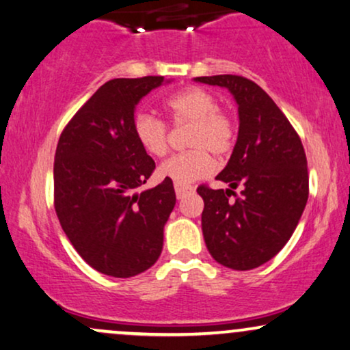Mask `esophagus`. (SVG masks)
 Wrapping results in <instances>:
<instances>
[{"label":"esophagus","mask_w":350,"mask_h":350,"mask_svg":"<svg viewBox=\"0 0 350 350\" xmlns=\"http://www.w3.org/2000/svg\"><path fill=\"white\" fill-rule=\"evenodd\" d=\"M174 191H176V197H178V199H183L184 196H186V193H189L192 191V187L191 186H179V184H174Z\"/></svg>","instance_id":"34e87169"}]
</instances>
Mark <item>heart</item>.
<instances>
[{"label":"heart","mask_w":350,"mask_h":350,"mask_svg":"<svg viewBox=\"0 0 350 350\" xmlns=\"http://www.w3.org/2000/svg\"><path fill=\"white\" fill-rule=\"evenodd\" d=\"M164 107L178 124H191L187 145L191 151L174 154L161 163L158 174L179 186H189L212 174L215 157H226L234 143V124L228 113L218 111L217 98L200 88H189L164 100ZM133 135L138 145L151 157L167 151V129L163 120L146 112L133 117Z\"/></svg>","instance_id":"obj_1"}]
</instances>
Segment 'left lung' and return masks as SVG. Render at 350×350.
Segmentation results:
<instances>
[{
	"label": "left lung",
	"instance_id": "1",
	"mask_svg": "<svg viewBox=\"0 0 350 350\" xmlns=\"http://www.w3.org/2000/svg\"><path fill=\"white\" fill-rule=\"evenodd\" d=\"M193 81L226 88L237 100V145L217 176L230 187L200 186L197 192L204 199L202 233L212 258L234 271H250L271 260L300 221L308 200L305 150L287 117L251 79L217 75ZM237 187H242L239 196Z\"/></svg>",
	"mask_w": 350,
	"mask_h": 350
}]
</instances>
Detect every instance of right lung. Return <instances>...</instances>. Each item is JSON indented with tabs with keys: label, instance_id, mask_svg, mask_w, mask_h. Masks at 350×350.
<instances>
[{
	"label": "right lung",
	"instance_id": "add662e5",
	"mask_svg": "<svg viewBox=\"0 0 350 350\" xmlns=\"http://www.w3.org/2000/svg\"><path fill=\"white\" fill-rule=\"evenodd\" d=\"M164 77L111 79L63 130L53 163L55 212L78 254L92 269L127 279L163 251L164 225L176 205L172 180L138 191L154 161L133 135L137 104Z\"/></svg>",
	"mask_w": 350,
	"mask_h": 350
}]
</instances>
